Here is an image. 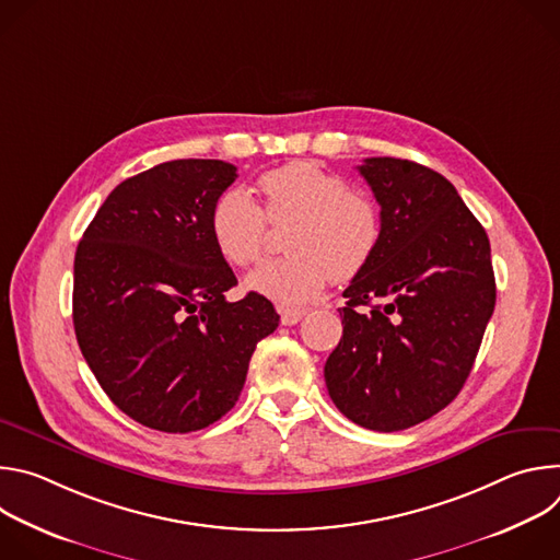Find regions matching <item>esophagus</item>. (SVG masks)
I'll use <instances>...</instances> for the list:
<instances>
[{
  "mask_svg": "<svg viewBox=\"0 0 560 560\" xmlns=\"http://www.w3.org/2000/svg\"><path fill=\"white\" fill-rule=\"evenodd\" d=\"M281 314V324L283 326H296L301 318L305 316V310H296V307H279Z\"/></svg>",
  "mask_w": 560,
  "mask_h": 560,
  "instance_id": "1",
  "label": "esophagus"
}]
</instances>
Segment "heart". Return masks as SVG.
<instances>
[{"label":"heart","mask_w":560,"mask_h":560,"mask_svg":"<svg viewBox=\"0 0 560 560\" xmlns=\"http://www.w3.org/2000/svg\"><path fill=\"white\" fill-rule=\"evenodd\" d=\"M264 208L242 188L225 190L212 206L210 232L221 257L238 268L257 264L268 244V219L292 223L283 259L248 275L246 285L283 307L322 294L330 277L361 275L381 244V214L372 199L350 192L343 177L314 162H292L259 179Z\"/></svg>","instance_id":"obj_1"}]
</instances>
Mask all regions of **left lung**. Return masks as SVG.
<instances>
[{
	"instance_id": "obj_1",
	"label": "left lung",
	"mask_w": 560,
	"mask_h": 560,
	"mask_svg": "<svg viewBox=\"0 0 560 560\" xmlns=\"http://www.w3.org/2000/svg\"><path fill=\"white\" fill-rule=\"evenodd\" d=\"M359 173L383 232L343 292V337L324 374L350 421L398 432L450 406L469 376L497 303L490 238L443 175L394 156Z\"/></svg>"
}]
</instances>
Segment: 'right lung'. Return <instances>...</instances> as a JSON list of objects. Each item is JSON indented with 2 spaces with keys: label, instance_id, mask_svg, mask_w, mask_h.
I'll return each instance as SVG.
<instances>
[{
  "label": "right lung",
  "instance_id": "1",
  "mask_svg": "<svg viewBox=\"0 0 560 560\" xmlns=\"http://www.w3.org/2000/svg\"><path fill=\"white\" fill-rule=\"evenodd\" d=\"M236 179L221 159H175L121 182L74 253L77 343L110 401L171 434L236 404L257 343L279 326L257 292L230 303L210 212Z\"/></svg>",
  "mask_w": 560,
  "mask_h": 560
}]
</instances>
